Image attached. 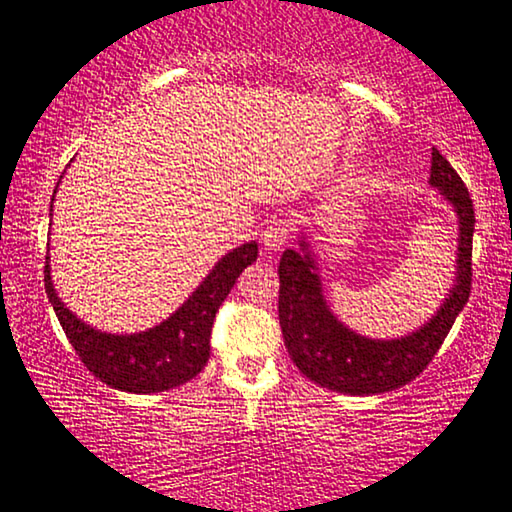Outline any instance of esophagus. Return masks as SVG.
Returning <instances> with one entry per match:
<instances>
[{
	"mask_svg": "<svg viewBox=\"0 0 512 512\" xmlns=\"http://www.w3.org/2000/svg\"><path fill=\"white\" fill-rule=\"evenodd\" d=\"M290 238V224L286 219H272L263 231V245L267 251H279Z\"/></svg>",
	"mask_w": 512,
	"mask_h": 512,
	"instance_id": "1",
	"label": "esophagus"
}]
</instances>
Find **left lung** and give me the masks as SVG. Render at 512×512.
<instances>
[{"mask_svg":"<svg viewBox=\"0 0 512 512\" xmlns=\"http://www.w3.org/2000/svg\"><path fill=\"white\" fill-rule=\"evenodd\" d=\"M428 183L437 187L458 215V277L435 316L410 336L380 341L352 332L329 311L309 242L300 240V251H283L279 261V322L283 343L293 364L311 382L350 396H373V393L405 387L437 355L455 318L465 309L471 293L474 203L458 171L437 148H432Z\"/></svg>","mask_w":512,"mask_h":512,"instance_id":"obj_1","label":"left lung"}]
</instances>
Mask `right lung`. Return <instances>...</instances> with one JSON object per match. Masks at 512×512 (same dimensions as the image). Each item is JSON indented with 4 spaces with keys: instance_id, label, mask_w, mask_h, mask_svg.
Wrapping results in <instances>:
<instances>
[{
    "instance_id": "obj_1",
    "label": "right lung",
    "mask_w": 512,
    "mask_h": 512,
    "mask_svg": "<svg viewBox=\"0 0 512 512\" xmlns=\"http://www.w3.org/2000/svg\"><path fill=\"white\" fill-rule=\"evenodd\" d=\"M256 256L258 245L254 240L235 247L212 267V272L176 313L139 334L100 332L66 309L52 286L50 256L45 258V293L50 297L70 345L93 375L112 389L157 393L180 387L203 371L210 357V332L215 313L231 293L235 279L247 265L256 261Z\"/></svg>"
}]
</instances>
